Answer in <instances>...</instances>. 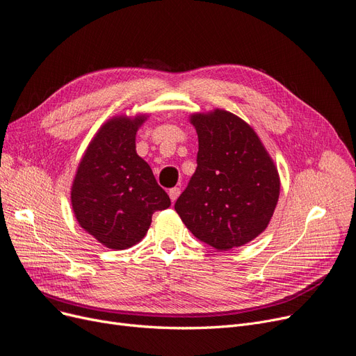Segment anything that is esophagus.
<instances>
[{"instance_id":"esophagus-1","label":"esophagus","mask_w":356,"mask_h":356,"mask_svg":"<svg viewBox=\"0 0 356 356\" xmlns=\"http://www.w3.org/2000/svg\"><path fill=\"white\" fill-rule=\"evenodd\" d=\"M180 188H171L170 191H168V195H170V200H171V202H176V200L179 198V195H180Z\"/></svg>"}]
</instances>
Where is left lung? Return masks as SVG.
Here are the masks:
<instances>
[{"mask_svg":"<svg viewBox=\"0 0 356 356\" xmlns=\"http://www.w3.org/2000/svg\"><path fill=\"white\" fill-rule=\"evenodd\" d=\"M196 170L175 209L195 238L229 251L266 230L280 180L264 145L242 118L225 110L193 114Z\"/></svg>","mask_w":356,"mask_h":356,"instance_id":"1","label":"left lung"}]
</instances>
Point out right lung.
I'll list each match as a JSON object with an SVG mask.
<instances>
[{
  "label": "right lung",
  "mask_w": 356,
  "mask_h": 356,
  "mask_svg": "<svg viewBox=\"0 0 356 356\" xmlns=\"http://www.w3.org/2000/svg\"><path fill=\"white\" fill-rule=\"evenodd\" d=\"M145 118L114 117L105 123L89 143L72 186L79 225L110 249L140 242L152 214L171 204L136 154V131Z\"/></svg>",
  "instance_id": "right-lung-1"
}]
</instances>
